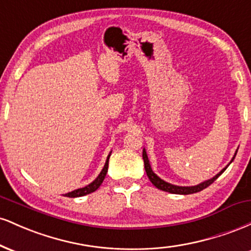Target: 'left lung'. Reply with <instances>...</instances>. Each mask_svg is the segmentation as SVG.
I'll return each instance as SVG.
<instances>
[{
	"label": "left lung",
	"mask_w": 251,
	"mask_h": 251,
	"mask_svg": "<svg viewBox=\"0 0 251 251\" xmlns=\"http://www.w3.org/2000/svg\"><path fill=\"white\" fill-rule=\"evenodd\" d=\"M236 153H237V151L235 152L234 157H232V159L230 160V163L227 164V165L224 168L223 170H221L220 172H218L217 175L214 176L212 178H210V179L205 180V181H201V183L197 184V185H194V186H179V185H174V184L171 183H168V181L163 180L162 178L158 177L157 175L154 174L153 171H152V168L151 165H150V162H149V157H148V153H146L145 149L143 150V159H144V165H145V171H146V175H148L149 179L151 180V183L153 184L157 189L162 190V191H166V192H170V194H176V195H190V194H196V192H200L201 190H204L205 188H208L209 185H211L214 181L217 179L220 176L223 174L224 171H226L227 166L230 165V164L232 163V160L235 159L236 157Z\"/></svg>",
	"instance_id": "obj_1"
}]
</instances>
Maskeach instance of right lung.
I'll list each match as a JSON object with an SVG mask.
<instances>
[{
    "instance_id": "1",
    "label": "right lung",
    "mask_w": 251,
    "mask_h": 251,
    "mask_svg": "<svg viewBox=\"0 0 251 251\" xmlns=\"http://www.w3.org/2000/svg\"><path fill=\"white\" fill-rule=\"evenodd\" d=\"M111 153H112V151L109 152V154L107 155V159H106L105 165H103L101 172H100L99 176H98L96 179L92 181L91 184H88V185L83 186V188L76 189V190H74V191L68 192V194L65 195L66 197H71V198L82 197V196H86V195H88V194H92V192H94V191H96V190L99 189V186L101 185V183L103 181V179H105L106 174H107V170H108V159H109V157H111Z\"/></svg>"
}]
</instances>
